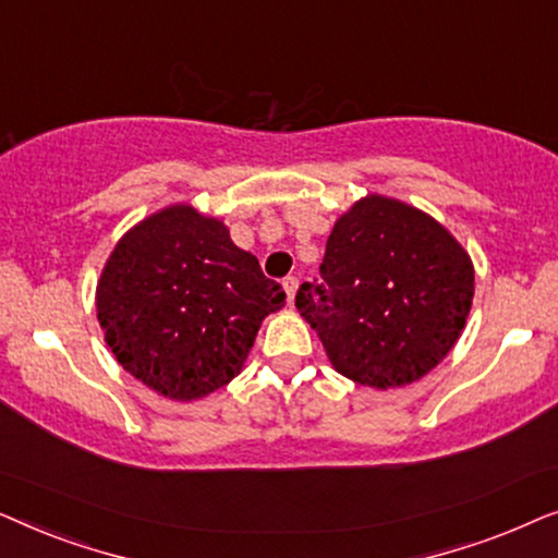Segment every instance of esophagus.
<instances>
[{"label":"esophagus","instance_id":"esophagus-1","mask_svg":"<svg viewBox=\"0 0 558 558\" xmlns=\"http://www.w3.org/2000/svg\"><path fill=\"white\" fill-rule=\"evenodd\" d=\"M281 284H284L287 300H289V304H292V302H294V294H296V287H300V279H296V277H287L284 281H281Z\"/></svg>","mask_w":558,"mask_h":558}]
</instances>
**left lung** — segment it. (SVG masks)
<instances>
[{"label":"left lung","instance_id":"1","mask_svg":"<svg viewBox=\"0 0 558 558\" xmlns=\"http://www.w3.org/2000/svg\"><path fill=\"white\" fill-rule=\"evenodd\" d=\"M323 281H304L296 310L335 371L371 388L426 376L460 338L475 269L426 213L384 195L355 203L327 239Z\"/></svg>","mask_w":558,"mask_h":558}]
</instances>
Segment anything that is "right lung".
I'll return each instance as SVG.
<instances>
[{
	"instance_id": "right-lung-1",
	"label": "right lung",
	"mask_w": 558,
	"mask_h": 558,
	"mask_svg": "<svg viewBox=\"0 0 558 558\" xmlns=\"http://www.w3.org/2000/svg\"><path fill=\"white\" fill-rule=\"evenodd\" d=\"M281 284L216 218L172 205L117 243L96 289L121 368L174 401L203 399L241 371Z\"/></svg>"
}]
</instances>
